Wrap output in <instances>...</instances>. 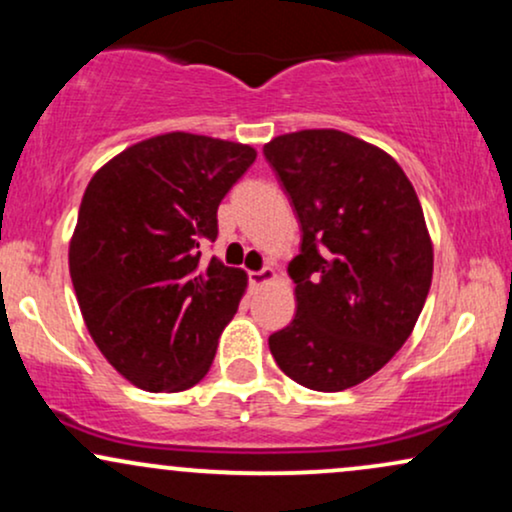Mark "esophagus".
Instances as JSON below:
<instances>
[{"instance_id": "1", "label": "esophagus", "mask_w": 512, "mask_h": 512, "mask_svg": "<svg viewBox=\"0 0 512 512\" xmlns=\"http://www.w3.org/2000/svg\"><path fill=\"white\" fill-rule=\"evenodd\" d=\"M276 279V272L272 267H262L260 272H250V286H264V284H269V281H274Z\"/></svg>"}]
</instances>
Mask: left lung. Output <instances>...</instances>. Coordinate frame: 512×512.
Instances as JSON below:
<instances>
[{"label":"left lung","mask_w":512,"mask_h":512,"mask_svg":"<svg viewBox=\"0 0 512 512\" xmlns=\"http://www.w3.org/2000/svg\"><path fill=\"white\" fill-rule=\"evenodd\" d=\"M301 221L289 264L296 317L269 337L298 385L342 392L378 373L407 342L433 276V245L404 170L339 129H303L264 144Z\"/></svg>","instance_id":"8db88e82"}]
</instances>
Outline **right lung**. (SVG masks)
I'll list each match as a JSON object with an SVG mask.
<instances>
[{
	"label": "right lung",
	"mask_w": 512,
	"mask_h": 512,
	"mask_svg": "<svg viewBox=\"0 0 512 512\" xmlns=\"http://www.w3.org/2000/svg\"><path fill=\"white\" fill-rule=\"evenodd\" d=\"M255 158L248 144L170 132L129 146L88 182L69 274L88 334L132 385L180 392L211 368L248 276L204 262L202 248Z\"/></svg>",
	"instance_id": "right-lung-1"
}]
</instances>
